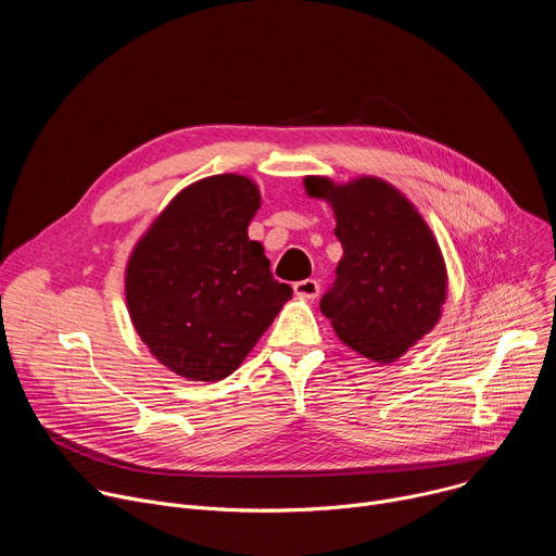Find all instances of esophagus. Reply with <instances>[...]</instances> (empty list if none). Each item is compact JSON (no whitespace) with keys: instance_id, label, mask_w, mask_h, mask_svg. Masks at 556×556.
Returning a JSON list of instances; mask_svg holds the SVG:
<instances>
[{"instance_id":"obj_1","label":"esophagus","mask_w":556,"mask_h":556,"mask_svg":"<svg viewBox=\"0 0 556 556\" xmlns=\"http://www.w3.org/2000/svg\"><path fill=\"white\" fill-rule=\"evenodd\" d=\"M294 294L301 296V299H316L321 292V283L316 279H303V281H296L294 286Z\"/></svg>"}]
</instances>
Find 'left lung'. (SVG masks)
I'll use <instances>...</instances> for the list:
<instances>
[{
    "label": "left lung",
    "mask_w": 556,
    "mask_h": 556,
    "mask_svg": "<svg viewBox=\"0 0 556 556\" xmlns=\"http://www.w3.org/2000/svg\"><path fill=\"white\" fill-rule=\"evenodd\" d=\"M305 193L326 200L343 247L321 312L354 352L387 365L429 334L442 316L446 266L416 206L371 176L334 185L305 176Z\"/></svg>",
    "instance_id": "obj_1"
}]
</instances>
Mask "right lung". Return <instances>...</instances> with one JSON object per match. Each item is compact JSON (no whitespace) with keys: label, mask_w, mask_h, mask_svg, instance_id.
Segmentation results:
<instances>
[{"label":"right lung","mask_w":556,"mask_h":556,"mask_svg":"<svg viewBox=\"0 0 556 556\" xmlns=\"http://www.w3.org/2000/svg\"><path fill=\"white\" fill-rule=\"evenodd\" d=\"M257 185L237 174L182 189L134 247L125 270L131 324L149 352L174 374L215 382L230 376L283 303L249 224L260 208Z\"/></svg>","instance_id":"1"}]
</instances>
